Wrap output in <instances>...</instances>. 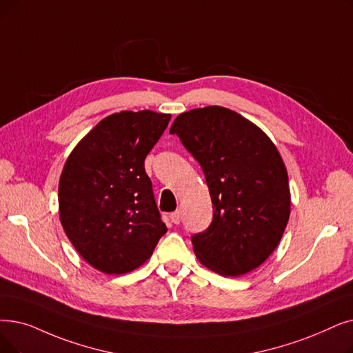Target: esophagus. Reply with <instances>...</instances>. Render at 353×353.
I'll return each mask as SVG.
<instances>
[{
    "mask_svg": "<svg viewBox=\"0 0 353 353\" xmlns=\"http://www.w3.org/2000/svg\"><path fill=\"white\" fill-rule=\"evenodd\" d=\"M170 221H172V223H174V225H179V223H180V221H181V214H180V212H179V210H176V212L170 213Z\"/></svg>",
    "mask_w": 353,
    "mask_h": 353,
    "instance_id": "34e87169",
    "label": "esophagus"
}]
</instances>
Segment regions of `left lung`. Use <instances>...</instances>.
I'll list each match as a JSON object with an SVG mask.
<instances>
[{"label":"left lung","instance_id":"8db88e82","mask_svg":"<svg viewBox=\"0 0 353 353\" xmlns=\"http://www.w3.org/2000/svg\"><path fill=\"white\" fill-rule=\"evenodd\" d=\"M201 164L213 221L192 236L206 268L238 277L261 265L277 248L290 218L285 164L270 137L223 106L180 114L170 128Z\"/></svg>","mask_w":353,"mask_h":353}]
</instances>
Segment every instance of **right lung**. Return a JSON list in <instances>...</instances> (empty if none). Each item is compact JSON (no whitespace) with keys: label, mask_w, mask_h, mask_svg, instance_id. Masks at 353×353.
<instances>
[{"label":"right lung","mask_w":353,"mask_h":353,"mask_svg":"<svg viewBox=\"0 0 353 353\" xmlns=\"http://www.w3.org/2000/svg\"><path fill=\"white\" fill-rule=\"evenodd\" d=\"M170 114L121 111L76 144L59 180V216L85 261L105 274L141 267L167 232L144 160Z\"/></svg>","instance_id":"obj_1"}]
</instances>
